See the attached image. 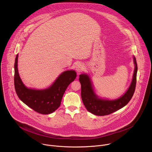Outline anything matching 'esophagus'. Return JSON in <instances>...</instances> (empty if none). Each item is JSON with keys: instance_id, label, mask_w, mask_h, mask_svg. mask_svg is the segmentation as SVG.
<instances>
[{"instance_id": "obj_1", "label": "esophagus", "mask_w": 152, "mask_h": 152, "mask_svg": "<svg viewBox=\"0 0 152 152\" xmlns=\"http://www.w3.org/2000/svg\"><path fill=\"white\" fill-rule=\"evenodd\" d=\"M75 68H76V70L78 73H80V72H82V71L83 70V65H82V64L79 63V64H77L76 65Z\"/></svg>"}]
</instances>
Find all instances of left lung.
Returning <instances> with one entry per match:
<instances>
[{"mask_svg": "<svg viewBox=\"0 0 152 152\" xmlns=\"http://www.w3.org/2000/svg\"><path fill=\"white\" fill-rule=\"evenodd\" d=\"M135 70L132 83L126 93L114 100H103L98 98L93 91L91 82L89 77L84 74L79 75L81 84V97L86 109L91 113L99 116L111 114L126 106L132 99L136 87L137 64L135 57Z\"/></svg>", "mask_w": 152, "mask_h": 152, "instance_id": "obj_1", "label": "left lung"}]
</instances>
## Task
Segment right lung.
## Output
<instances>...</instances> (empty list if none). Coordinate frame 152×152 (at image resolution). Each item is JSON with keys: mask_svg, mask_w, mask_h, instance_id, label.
<instances>
[{"mask_svg": "<svg viewBox=\"0 0 152 152\" xmlns=\"http://www.w3.org/2000/svg\"><path fill=\"white\" fill-rule=\"evenodd\" d=\"M17 55L14 64V86L18 98L35 112L49 114L59 107L62 96L67 86L76 77L74 70L63 72L50 88L44 90L29 89L24 85L17 69Z\"/></svg>", "mask_w": 152, "mask_h": 152, "instance_id": "obj_1", "label": "right lung"}]
</instances>
